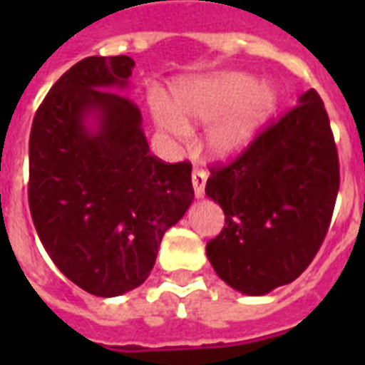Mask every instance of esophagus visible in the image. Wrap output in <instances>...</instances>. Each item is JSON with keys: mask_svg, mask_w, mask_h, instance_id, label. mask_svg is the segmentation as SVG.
<instances>
[{"mask_svg": "<svg viewBox=\"0 0 365 365\" xmlns=\"http://www.w3.org/2000/svg\"><path fill=\"white\" fill-rule=\"evenodd\" d=\"M191 180H193V189L195 195H197V199H202V197H205V185L206 180H208V174H206L205 170L195 168L193 174H191Z\"/></svg>", "mask_w": 365, "mask_h": 365, "instance_id": "obj_1", "label": "esophagus"}]
</instances>
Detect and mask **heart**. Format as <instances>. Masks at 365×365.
Wrapping results in <instances>:
<instances>
[{"label": "heart", "instance_id": "1", "mask_svg": "<svg viewBox=\"0 0 365 365\" xmlns=\"http://www.w3.org/2000/svg\"><path fill=\"white\" fill-rule=\"evenodd\" d=\"M172 107L155 104L153 115L165 130L185 136L187 123H212L206 148L212 157L235 159L259 136L278 108V91L252 73L222 71L182 81L174 87Z\"/></svg>", "mask_w": 365, "mask_h": 365}]
</instances>
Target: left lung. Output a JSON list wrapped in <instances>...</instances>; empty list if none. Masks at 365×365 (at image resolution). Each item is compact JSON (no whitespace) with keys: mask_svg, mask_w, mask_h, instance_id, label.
I'll use <instances>...</instances> for the list:
<instances>
[{"mask_svg":"<svg viewBox=\"0 0 365 365\" xmlns=\"http://www.w3.org/2000/svg\"><path fill=\"white\" fill-rule=\"evenodd\" d=\"M297 102L233 163L210 168L206 182V195L225 214L206 255L240 294L265 295L294 282L331 222L339 159L329 117L314 88Z\"/></svg>","mask_w":365,"mask_h":365,"instance_id":"1","label":"left lung"}]
</instances>
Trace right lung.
<instances>
[{"instance_id": "add662e5", "label": "right lung", "mask_w": 365, "mask_h": 365, "mask_svg": "<svg viewBox=\"0 0 365 365\" xmlns=\"http://www.w3.org/2000/svg\"><path fill=\"white\" fill-rule=\"evenodd\" d=\"M130 56L71 66L37 108L28 200L39 240L73 284L115 297L145 282L166 229L193 202L191 163L149 153L142 113L115 91Z\"/></svg>"}]
</instances>
